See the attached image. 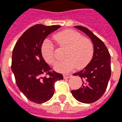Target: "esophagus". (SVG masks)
<instances>
[{
	"instance_id": "esophagus-1",
	"label": "esophagus",
	"mask_w": 122,
	"mask_h": 122,
	"mask_svg": "<svg viewBox=\"0 0 122 122\" xmlns=\"http://www.w3.org/2000/svg\"><path fill=\"white\" fill-rule=\"evenodd\" d=\"M63 76H64V78H65V79H67V78H71L72 76V75H70V74H65V75H63Z\"/></svg>"
}]
</instances>
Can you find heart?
Instances as JSON below:
<instances>
[{
  "mask_svg": "<svg viewBox=\"0 0 122 122\" xmlns=\"http://www.w3.org/2000/svg\"><path fill=\"white\" fill-rule=\"evenodd\" d=\"M54 38L59 46L67 48L65 54L66 60L58 62L54 69L58 73H66L73 71L77 67L82 69L92 60L94 54L93 44L88 38H84L74 30H64L56 34ZM41 53L45 61L50 65L55 62V50L53 44L46 40L41 47Z\"/></svg>",
  "mask_w": 122,
  "mask_h": 122,
  "instance_id": "b5f03b06",
  "label": "heart"
}]
</instances>
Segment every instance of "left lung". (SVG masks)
I'll list each match as a JSON object with an SVG mask.
<instances>
[{
  "label": "left lung",
  "instance_id": "obj_1",
  "mask_svg": "<svg viewBox=\"0 0 122 122\" xmlns=\"http://www.w3.org/2000/svg\"><path fill=\"white\" fill-rule=\"evenodd\" d=\"M75 27L90 38L93 44L94 54L85 68L73 74L82 78V85L77 90L71 91V93L80 102L91 103L100 98L107 89L111 75V56L104 43L90 30L81 25Z\"/></svg>",
  "mask_w": 122,
  "mask_h": 122
}]
</instances>
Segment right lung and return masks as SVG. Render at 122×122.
<instances>
[{
  "label": "right lung",
  "mask_w": 122,
  "mask_h": 122,
  "mask_svg": "<svg viewBox=\"0 0 122 122\" xmlns=\"http://www.w3.org/2000/svg\"><path fill=\"white\" fill-rule=\"evenodd\" d=\"M60 27V25H33L22 34L13 50L11 70L16 85L35 103H44L51 99L55 82L63 79L62 74L51 72L41 53L45 38ZM44 74L50 76L43 77Z\"/></svg>",
  "instance_id": "1"
}]
</instances>
